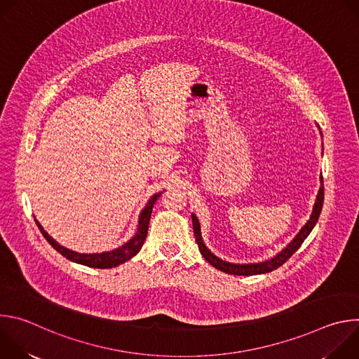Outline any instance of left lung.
<instances>
[{"mask_svg": "<svg viewBox=\"0 0 359 359\" xmlns=\"http://www.w3.org/2000/svg\"><path fill=\"white\" fill-rule=\"evenodd\" d=\"M320 129V126H318ZM321 132V130H320ZM321 179V187L318 190V194H317V200H316V204L313 208V213H311V217L310 220L305 223V226L299 230V233L294 237V240L287 244V247L280 251L276 257L270 259V260H266V262H262V263H250V264H234V263H229V262H224L222 259H219L217 255H215L208 247L206 244L203 243V238H201V233H200V223L197 220V217L194 215H191V222H193V231H194V237H196V241H197V245H198V250L201 252V255L204 257V260H206L208 263H210L215 269L223 271V273H227V274H234V276H257V274H266V273H270L276 269H278L280 266H283L291 255L301 247V244L304 243V240L309 237V234L311 233V230L314 229V226L317 224L318 222V217H320V213H321V209H323V203H324V180H323V176L320 177Z\"/></svg>", "mask_w": 359, "mask_h": 359, "instance_id": "left-lung-1", "label": "left lung"}]
</instances>
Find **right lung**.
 <instances>
[{
  "label": "right lung",
  "mask_w": 359,
  "mask_h": 359,
  "mask_svg": "<svg viewBox=\"0 0 359 359\" xmlns=\"http://www.w3.org/2000/svg\"><path fill=\"white\" fill-rule=\"evenodd\" d=\"M161 196H162V191L153 194L149 198L144 209L142 210V213L139 216L136 234L129 241H126L123 245H121V247H118V248H115L112 251L92 252V254H83V252L72 251L69 248L62 247L60 243H57L53 237H50L43 230V227L38 223V220H35V223H36L38 229L41 230L42 236L48 240V243L53 245L60 254H62L64 257H67L68 260H71L74 263H78V264H82V266L92 267V269H112V267H116V266L130 260L132 257H135V255L140 251V248H142V245H143V243L146 240V236H147V229H149V220H150L151 209H153V206H155L156 200Z\"/></svg>",
  "instance_id": "right-lung-1"
}]
</instances>
